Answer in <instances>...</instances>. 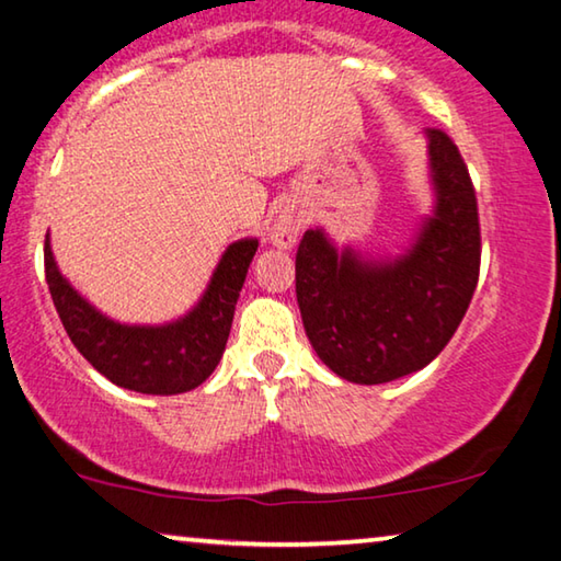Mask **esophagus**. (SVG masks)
<instances>
[{"label":"esophagus","mask_w":561,"mask_h":561,"mask_svg":"<svg viewBox=\"0 0 561 561\" xmlns=\"http://www.w3.org/2000/svg\"><path fill=\"white\" fill-rule=\"evenodd\" d=\"M305 227V216L295 211V208H282V211L274 216L272 229H270V241L277 249H291L299 237V231Z\"/></svg>","instance_id":"esophagus-1"}]
</instances>
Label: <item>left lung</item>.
<instances>
[{"label":"left lung","mask_w":561,"mask_h":561,"mask_svg":"<svg viewBox=\"0 0 561 561\" xmlns=\"http://www.w3.org/2000/svg\"><path fill=\"white\" fill-rule=\"evenodd\" d=\"M433 208L398 256L334 247L307 229L297 249V305L314 353L342 380L380 386L423 370L471 305L481 264L479 208L461 153L428 128Z\"/></svg>","instance_id":"8db88e82"}]
</instances>
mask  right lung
Wrapping results in <instances>:
<instances>
[{
  "label": "right lung",
  "instance_id": "right-lung-1",
  "mask_svg": "<svg viewBox=\"0 0 561 561\" xmlns=\"http://www.w3.org/2000/svg\"><path fill=\"white\" fill-rule=\"evenodd\" d=\"M256 247V239L229 244L198 302L165 324H123L95 309L57 270L49 233L45 277L67 337L100 375L146 396H179L198 388L219 365Z\"/></svg>",
  "mask_w": 561,
  "mask_h": 561
}]
</instances>
